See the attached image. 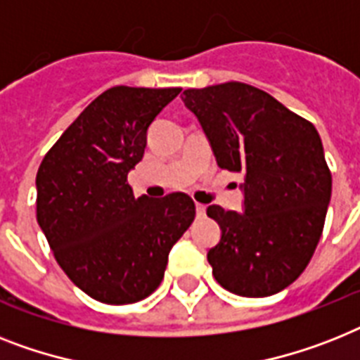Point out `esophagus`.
<instances>
[{
	"label": "esophagus",
	"instance_id": "34e87169",
	"mask_svg": "<svg viewBox=\"0 0 360 360\" xmlns=\"http://www.w3.org/2000/svg\"><path fill=\"white\" fill-rule=\"evenodd\" d=\"M205 205H201V203H195V214H198V218H201V216H205Z\"/></svg>",
	"mask_w": 360,
	"mask_h": 360
}]
</instances>
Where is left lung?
<instances>
[{
	"instance_id": "obj_1",
	"label": "left lung",
	"mask_w": 360,
	"mask_h": 360,
	"mask_svg": "<svg viewBox=\"0 0 360 360\" xmlns=\"http://www.w3.org/2000/svg\"><path fill=\"white\" fill-rule=\"evenodd\" d=\"M181 98L200 120L218 166L244 175V212L207 209L221 229L207 253L212 276L236 296L281 292L311 261L331 200L316 127L238 81L188 89Z\"/></svg>"
}]
</instances>
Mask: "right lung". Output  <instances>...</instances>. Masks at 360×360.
Masks as SVG:
<instances>
[{
	"label": "right lung",
	"mask_w": 360,
	"mask_h": 360,
	"mask_svg": "<svg viewBox=\"0 0 360 360\" xmlns=\"http://www.w3.org/2000/svg\"><path fill=\"white\" fill-rule=\"evenodd\" d=\"M181 89L112 86L79 114L37 174V220L58 266L84 294L127 305L157 290L168 253L194 221L183 192L134 198L127 174L155 116Z\"/></svg>",
	"instance_id": "add662e5"
}]
</instances>
